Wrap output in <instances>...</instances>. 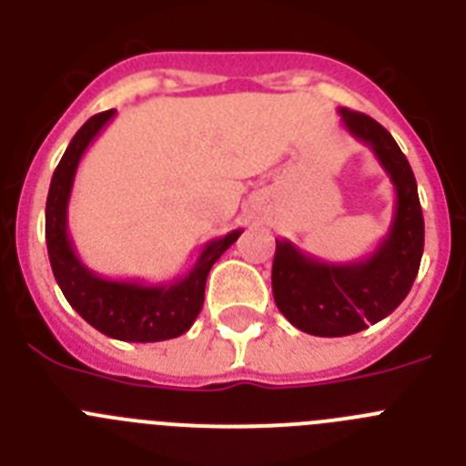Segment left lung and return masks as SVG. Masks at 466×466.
Listing matches in <instances>:
<instances>
[{
    "label": "left lung",
    "mask_w": 466,
    "mask_h": 466,
    "mask_svg": "<svg viewBox=\"0 0 466 466\" xmlns=\"http://www.w3.org/2000/svg\"><path fill=\"white\" fill-rule=\"evenodd\" d=\"M343 127L366 144L392 182L397 203L387 236L364 258L327 263L275 238L273 299L287 319L310 336H350L385 319L406 299L425 249V219L409 160L385 127L360 111L339 109Z\"/></svg>",
    "instance_id": "1"
}]
</instances>
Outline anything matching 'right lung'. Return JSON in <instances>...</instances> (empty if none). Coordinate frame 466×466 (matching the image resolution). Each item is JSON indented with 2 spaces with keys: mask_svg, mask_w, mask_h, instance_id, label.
Instances as JSON below:
<instances>
[{
  "mask_svg": "<svg viewBox=\"0 0 466 466\" xmlns=\"http://www.w3.org/2000/svg\"><path fill=\"white\" fill-rule=\"evenodd\" d=\"M116 109L95 114L79 127L53 172L46 198V247L57 287L69 306L90 327L127 343H156L182 336L196 322L205 300V282L214 261L240 238L242 228L214 238L203 247L193 268L172 282L147 284L139 279H109L93 273L74 252L67 230V208L74 177L93 139L114 118Z\"/></svg>",
  "mask_w": 466,
  "mask_h": 466,
  "instance_id": "1",
  "label": "right lung"
}]
</instances>
